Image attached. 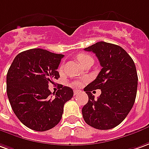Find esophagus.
Returning a JSON list of instances; mask_svg holds the SVG:
<instances>
[{
  "instance_id": "obj_1",
  "label": "esophagus",
  "mask_w": 149,
  "mask_h": 149,
  "mask_svg": "<svg viewBox=\"0 0 149 149\" xmlns=\"http://www.w3.org/2000/svg\"><path fill=\"white\" fill-rule=\"evenodd\" d=\"M80 90H74V96H77V95H79V94H80Z\"/></svg>"
}]
</instances>
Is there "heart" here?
<instances>
[{
	"mask_svg": "<svg viewBox=\"0 0 149 149\" xmlns=\"http://www.w3.org/2000/svg\"><path fill=\"white\" fill-rule=\"evenodd\" d=\"M77 58H78V60H79V61L80 62L81 64L84 65V64L85 61H87L88 60H89V59H92V57H90L89 55H88V54H85V53H80V54H79V55H78ZM61 68H62V66H61ZM71 85H72L73 87H79V86L82 85V81L80 80L74 81L72 84H71Z\"/></svg>",
	"mask_w": 149,
	"mask_h": 149,
	"instance_id": "b5f03b06",
	"label": "heart"
}]
</instances>
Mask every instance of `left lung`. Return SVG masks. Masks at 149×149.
I'll return each instance as SVG.
<instances>
[{
  "label": "left lung",
  "mask_w": 149,
  "mask_h": 149,
  "mask_svg": "<svg viewBox=\"0 0 149 149\" xmlns=\"http://www.w3.org/2000/svg\"><path fill=\"white\" fill-rule=\"evenodd\" d=\"M84 50L96 54L102 69L84 88L88 101L82 109L84 119L96 129H112L126 118L135 103L138 86L135 65L122 47L113 44L100 41ZM96 89L102 94L95 100L91 92Z\"/></svg>",
  "instance_id": "8db88e82"
}]
</instances>
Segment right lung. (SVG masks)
<instances>
[{
    "instance_id": "1",
    "label": "right lung",
    "mask_w": 149,
    "mask_h": 149,
    "mask_svg": "<svg viewBox=\"0 0 149 149\" xmlns=\"http://www.w3.org/2000/svg\"><path fill=\"white\" fill-rule=\"evenodd\" d=\"M64 57L42 49L18 53L6 76V91L13 111L22 123L36 131H48L61 121L65 102L74 92L61 86L56 93L49 84L60 75L57 70Z\"/></svg>"
}]
</instances>
